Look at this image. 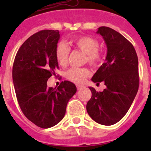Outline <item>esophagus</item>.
<instances>
[{
	"instance_id": "34e87169",
	"label": "esophagus",
	"mask_w": 151,
	"mask_h": 151,
	"mask_svg": "<svg viewBox=\"0 0 151 151\" xmlns=\"http://www.w3.org/2000/svg\"><path fill=\"white\" fill-rule=\"evenodd\" d=\"M76 86H77V90H80V89H82V88H84V86H83V85H77Z\"/></svg>"
}]
</instances>
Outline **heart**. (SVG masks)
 Here are the masks:
<instances>
[{
	"instance_id": "b5f03b06",
	"label": "heart",
	"mask_w": 151,
	"mask_h": 151,
	"mask_svg": "<svg viewBox=\"0 0 151 151\" xmlns=\"http://www.w3.org/2000/svg\"><path fill=\"white\" fill-rule=\"evenodd\" d=\"M71 45L75 48L85 53V60L93 66H98L103 60V55L99 50V43L91 36H80L71 41ZM70 49L63 42H59L55 47V58L58 64L65 66L68 63ZM91 72L86 68L73 67L66 73V77L70 81L76 83H82L85 78L90 76Z\"/></svg>"
}]
</instances>
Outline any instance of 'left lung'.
Wrapping results in <instances>:
<instances>
[{
    "label": "left lung",
    "mask_w": 151,
    "mask_h": 151,
    "mask_svg": "<svg viewBox=\"0 0 151 151\" xmlns=\"http://www.w3.org/2000/svg\"><path fill=\"white\" fill-rule=\"evenodd\" d=\"M96 33L102 36L107 53L105 60L93 76V83H104L106 88L92 93L86 106L91 118L99 124L111 126L124 117L139 88L138 58L134 47L121 33L108 27H100Z\"/></svg>",
    "instance_id": "1"
}]
</instances>
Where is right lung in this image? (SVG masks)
<instances>
[{
    "label": "right lung",
    "mask_w": 151,
    "mask_h": 151,
    "mask_svg": "<svg viewBox=\"0 0 151 151\" xmlns=\"http://www.w3.org/2000/svg\"><path fill=\"white\" fill-rule=\"evenodd\" d=\"M58 30L34 33L22 45L15 57L12 78L18 103L29 121L43 129L52 127L64 117L67 103L77 92L74 83L63 81L58 88L47 82L55 75L58 63L55 47Z\"/></svg>",
    "instance_id": "1"
}]
</instances>
